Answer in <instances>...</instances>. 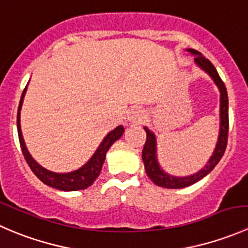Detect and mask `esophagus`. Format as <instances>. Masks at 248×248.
I'll return each instance as SVG.
<instances>
[{"label": "esophagus", "instance_id": "1", "mask_svg": "<svg viewBox=\"0 0 248 248\" xmlns=\"http://www.w3.org/2000/svg\"><path fill=\"white\" fill-rule=\"evenodd\" d=\"M145 117L144 111L139 108H132L128 110V114H127V120L132 124H139L142 121V119Z\"/></svg>", "mask_w": 248, "mask_h": 248}]
</instances>
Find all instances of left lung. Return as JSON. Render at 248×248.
Masks as SVG:
<instances>
[{
	"mask_svg": "<svg viewBox=\"0 0 248 248\" xmlns=\"http://www.w3.org/2000/svg\"><path fill=\"white\" fill-rule=\"evenodd\" d=\"M188 54L194 56V63L197 67L204 71L212 79L215 85L219 91V132L218 139H217L216 146H215L214 152L209 158L207 163L194 174L188 175V176H175V175L169 174L159 166L158 158H157V139L156 134L144 127L146 132V142L142 149V162H144L145 170H146L147 176L150 177L155 185L164 188H184V187L191 186L196 184L202 177L206 176L212 169L216 167V164L221 161L222 156L224 155L227 147V141H228V128H229V119H228V94H227V89L224 86L223 81L217 73L214 64L205 59L199 51L194 49H186Z\"/></svg>",
	"mask_w": 248,
	"mask_h": 248,
	"instance_id": "8db88e82",
	"label": "left lung"
}]
</instances>
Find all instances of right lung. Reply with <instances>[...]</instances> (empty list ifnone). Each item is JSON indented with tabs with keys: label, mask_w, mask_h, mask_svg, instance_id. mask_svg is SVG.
<instances>
[{
	"label": "right lung",
	"mask_w": 248,
	"mask_h": 248,
	"mask_svg": "<svg viewBox=\"0 0 248 248\" xmlns=\"http://www.w3.org/2000/svg\"><path fill=\"white\" fill-rule=\"evenodd\" d=\"M26 90L27 86L25 87L24 92H22L21 94V98H20L19 108H17L16 126L17 134H19L20 146H21L22 154H24L25 159H26L27 164L30 166L31 170L33 171L34 175H36L43 184H46V186L60 189V191H79V189H85L89 186H91L94 182V180L98 177L99 172L102 170V167H103L104 161H106L107 152H108L110 146H111L116 140L121 138L122 134H124V126L120 124L116 128L112 129L111 132H109V133L104 137V139L102 140V142L99 144V146L97 147V150L94 151V154L92 155L91 158H90L84 166L80 167L79 169L68 172L51 171L49 170V169L42 167L41 164L31 156V154H30L29 150H27L26 144H25L24 137H22L21 126H20V111H21L22 102H24Z\"/></svg>",
	"instance_id": "obj_1"
}]
</instances>
